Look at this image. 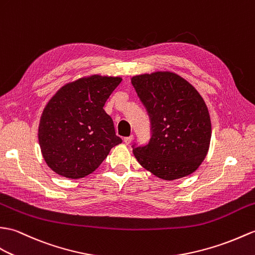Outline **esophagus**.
Wrapping results in <instances>:
<instances>
[{
    "mask_svg": "<svg viewBox=\"0 0 255 255\" xmlns=\"http://www.w3.org/2000/svg\"><path fill=\"white\" fill-rule=\"evenodd\" d=\"M132 139H133V135L131 134V135H129V137H125V138H124V142H125L126 144H130V143H131Z\"/></svg>",
    "mask_w": 255,
    "mask_h": 255,
    "instance_id": "obj_1",
    "label": "esophagus"
}]
</instances>
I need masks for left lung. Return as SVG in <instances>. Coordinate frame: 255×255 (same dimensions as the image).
<instances>
[{"label": "left lung", "instance_id": "8db88e82", "mask_svg": "<svg viewBox=\"0 0 255 255\" xmlns=\"http://www.w3.org/2000/svg\"><path fill=\"white\" fill-rule=\"evenodd\" d=\"M131 84L151 123L149 143L132 145L137 161L165 180L192 174L208 154L211 141L210 114L202 97L170 72L134 76Z\"/></svg>", "mask_w": 255, "mask_h": 255}]
</instances>
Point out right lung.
Here are the masks:
<instances>
[{"instance_id": "add662e5", "label": "right lung", "mask_w": 255, "mask_h": 255, "mask_svg": "<svg viewBox=\"0 0 255 255\" xmlns=\"http://www.w3.org/2000/svg\"><path fill=\"white\" fill-rule=\"evenodd\" d=\"M121 77L93 75L65 85L41 116L39 143L44 161L66 178H82L96 170L113 146L122 143L103 106Z\"/></svg>"}]
</instances>
